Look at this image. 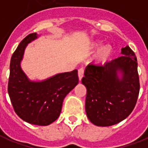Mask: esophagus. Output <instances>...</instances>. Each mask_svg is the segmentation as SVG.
Returning <instances> with one entry per match:
<instances>
[{"instance_id":"obj_1","label":"esophagus","mask_w":148,"mask_h":148,"mask_svg":"<svg viewBox=\"0 0 148 148\" xmlns=\"http://www.w3.org/2000/svg\"><path fill=\"white\" fill-rule=\"evenodd\" d=\"M84 71H85V69L83 67L79 68V70H78V74H79V80L81 81L82 79L83 75H84Z\"/></svg>"}]
</instances>
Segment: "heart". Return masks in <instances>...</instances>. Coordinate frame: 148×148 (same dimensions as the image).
I'll return each instance as SVG.
<instances>
[{"mask_svg": "<svg viewBox=\"0 0 148 148\" xmlns=\"http://www.w3.org/2000/svg\"><path fill=\"white\" fill-rule=\"evenodd\" d=\"M101 45V42H95L92 45L94 48H97ZM113 53V47L110 45H104L103 47H101L95 56V61L97 63H104L110 59L111 54Z\"/></svg>", "mask_w": 148, "mask_h": 148, "instance_id": "heart-1", "label": "heart"}]
</instances>
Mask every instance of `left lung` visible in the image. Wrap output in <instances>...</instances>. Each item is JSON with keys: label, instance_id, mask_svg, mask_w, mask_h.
<instances>
[{"label": "left lung", "instance_id": "1", "mask_svg": "<svg viewBox=\"0 0 148 148\" xmlns=\"http://www.w3.org/2000/svg\"><path fill=\"white\" fill-rule=\"evenodd\" d=\"M122 55L104 65L89 64L82 83L87 89L85 110L97 126H110L129 116L137 103L140 90L137 58L126 46ZM118 73L122 74L119 78Z\"/></svg>", "mask_w": 148, "mask_h": 148}]
</instances>
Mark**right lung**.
<instances>
[{
    "mask_svg": "<svg viewBox=\"0 0 148 148\" xmlns=\"http://www.w3.org/2000/svg\"><path fill=\"white\" fill-rule=\"evenodd\" d=\"M38 38L27 35L12 55L8 94L16 113L23 120L38 125H48L60 114L65 97L79 83L78 71L59 73L42 82L30 81L20 63L29 43Z\"/></svg>",
    "mask_w": 148,
    "mask_h": 148,
    "instance_id": "add662e5",
    "label": "right lung"
}]
</instances>
